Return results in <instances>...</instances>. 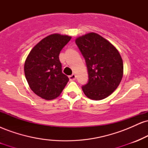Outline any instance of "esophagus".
Listing matches in <instances>:
<instances>
[{"mask_svg": "<svg viewBox=\"0 0 148 148\" xmlns=\"http://www.w3.org/2000/svg\"><path fill=\"white\" fill-rule=\"evenodd\" d=\"M76 75L75 74H72V75H70V76H69V80H70V81H74V80L76 79Z\"/></svg>", "mask_w": 148, "mask_h": 148, "instance_id": "esophagus-1", "label": "esophagus"}]
</instances>
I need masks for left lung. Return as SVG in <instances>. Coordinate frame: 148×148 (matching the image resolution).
<instances>
[{
    "instance_id": "obj_1",
    "label": "left lung",
    "mask_w": 148,
    "mask_h": 148,
    "mask_svg": "<svg viewBox=\"0 0 148 148\" xmlns=\"http://www.w3.org/2000/svg\"><path fill=\"white\" fill-rule=\"evenodd\" d=\"M76 45L86 60L88 82L82 86L89 99L101 100L114 92L123 76V62L118 51L101 35L90 33L77 37Z\"/></svg>"
}]
</instances>
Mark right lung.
I'll return each mask as SVG.
<instances>
[{"label": "right lung", "instance_id": "obj_1", "mask_svg": "<svg viewBox=\"0 0 148 148\" xmlns=\"http://www.w3.org/2000/svg\"><path fill=\"white\" fill-rule=\"evenodd\" d=\"M71 38L57 33L49 35L37 43L26 58L25 79L34 93L43 99H56L69 81L62 72L59 54Z\"/></svg>", "mask_w": 148, "mask_h": 148}]
</instances>
